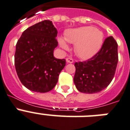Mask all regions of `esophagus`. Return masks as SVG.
<instances>
[{
  "mask_svg": "<svg viewBox=\"0 0 130 130\" xmlns=\"http://www.w3.org/2000/svg\"><path fill=\"white\" fill-rule=\"evenodd\" d=\"M66 61H67V63H73V59L71 57H67V59H66Z\"/></svg>",
  "mask_w": 130,
  "mask_h": 130,
  "instance_id": "1",
  "label": "esophagus"
}]
</instances>
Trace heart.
I'll use <instances>...</instances> for the list:
<instances>
[{
  "mask_svg": "<svg viewBox=\"0 0 130 130\" xmlns=\"http://www.w3.org/2000/svg\"><path fill=\"white\" fill-rule=\"evenodd\" d=\"M65 39L68 43L75 45V51L78 57L87 59L92 57L100 50L103 43V35L94 27H82L66 31ZM59 42L62 48H68L65 40L61 38Z\"/></svg>",
  "mask_w": 130,
  "mask_h": 130,
  "instance_id": "b5f03b06",
  "label": "heart"
}]
</instances>
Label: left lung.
<instances>
[{
    "label": "left lung",
    "instance_id": "left-lung-1",
    "mask_svg": "<svg viewBox=\"0 0 130 130\" xmlns=\"http://www.w3.org/2000/svg\"><path fill=\"white\" fill-rule=\"evenodd\" d=\"M118 62V43L109 36L94 56L85 61L75 63L73 81L76 88L85 93L100 92L112 81Z\"/></svg>",
    "mask_w": 130,
    "mask_h": 130
}]
</instances>
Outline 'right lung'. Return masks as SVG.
Instances as JSON below:
<instances>
[{"mask_svg":"<svg viewBox=\"0 0 130 130\" xmlns=\"http://www.w3.org/2000/svg\"><path fill=\"white\" fill-rule=\"evenodd\" d=\"M57 35L52 22L45 20L27 28L18 40L14 65L20 81L27 89L46 93L57 83L66 61L53 56L58 45Z\"/></svg>","mask_w":130,"mask_h":130,"instance_id":"add662e5","label":"right lung"}]
</instances>
